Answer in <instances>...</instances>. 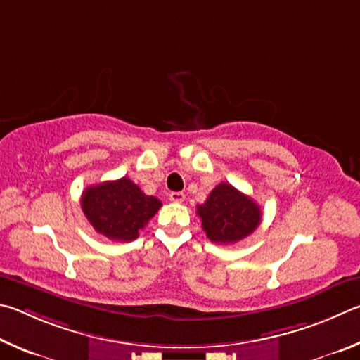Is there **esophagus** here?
<instances>
[{
	"instance_id": "obj_1",
	"label": "esophagus",
	"mask_w": 360,
	"mask_h": 360,
	"mask_svg": "<svg viewBox=\"0 0 360 360\" xmlns=\"http://www.w3.org/2000/svg\"><path fill=\"white\" fill-rule=\"evenodd\" d=\"M169 199L172 200V202H184L185 194L180 193V191H172V193L169 194Z\"/></svg>"
}]
</instances>
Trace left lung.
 <instances>
[{"label":"left lung","instance_id":"left-lung-1","mask_svg":"<svg viewBox=\"0 0 360 360\" xmlns=\"http://www.w3.org/2000/svg\"><path fill=\"white\" fill-rule=\"evenodd\" d=\"M198 217L213 243L229 245L253 234L261 223V209L229 184H219L204 204L198 205Z\"/></svg>","mask_w":360,"mask_h":360}]
</instances>
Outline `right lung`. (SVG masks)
<instances>
[{
  "label": "right lung",
  "mask_w": 360,
  "mask_h": 360,
  "mask_svg": "<svg viewBox=\"0 0 360 360\" xmlns=\"http://www.w3.org/2000/svg\"><path fill=\"white\" fill-rule=\"evenodd\" d=\"M82 210L93 229L110 240L131 242L160 210L161 200L143 194L129 179L91 185L82 194Z\"/></svg>",
  "instance_id": "add662e5"
}]
</instances>
